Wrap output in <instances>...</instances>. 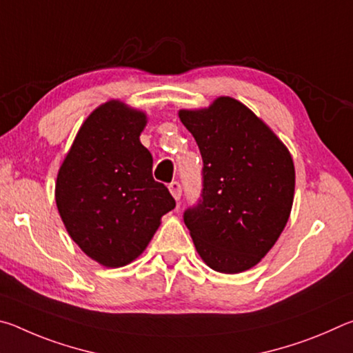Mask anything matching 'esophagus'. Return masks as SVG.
Segmentation results:
<instances>
[{
    "label": "esophagus",
    "mask_w": 353,
    "mask_h": 353,
    "mask_svg": "<svg viewBox=\"0 0 353 353\" xmlns=\"http://www.w3.org/2000/svg\"><path fill=\"white\" fill-rule=\"evenodd\" d=\"M168 188H170V193L172 194V198H174L176 201L181 199V194H182L181 183H179L177 181H174V182H171V183L168 185Z\"/></svg>",
    "instance_id": "34e87169"
}]
</instances>
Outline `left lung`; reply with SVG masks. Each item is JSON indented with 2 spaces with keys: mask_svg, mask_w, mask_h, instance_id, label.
<instances>
[{
  "mask_svg": "<svg viewBox=\"0 0 353 353\" xmlns=\"http://www.w3.org/2000/svg\"><path fill=\"white\" fill-rule=\"evenodd\" d=\"M202 155V199L183 213L194 248L212 270L238 274L270 252L294 199L292 157L271 128L240 101L179 110Z\"/></svg>",
  "mask_w": 353,
  "mask_h": 353,
  "instance_id": "1",
  "label": "left lung"
}]
</instances>
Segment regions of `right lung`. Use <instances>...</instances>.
I'll return each instance as SVG.
<instances>
[{"label": "right lung", "instance_id": "add662e5", "mask_svg": "<svg viewBox=\"0 0 353 353\" xmlns=\"http://www.w3.org/2000/svg\"><path fill=\"white\" fill-rule=\"evenodd\" d=\"M145 112L112 99L97 107L57 172L56 204L82 252L105 268L143 254L176 201L152 177V155L141 145Z\"/></svg>", "mask_w": 353, "mask_h": 353}]
</instances>
